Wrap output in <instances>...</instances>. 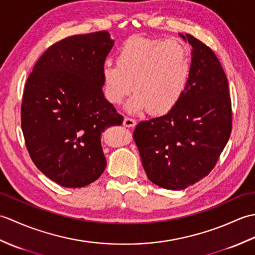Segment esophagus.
Listing matches in <instances>:
<instances>
[{
	"instance_id": "obj_1",
	"label": "esophagus",
	"mask_w": 255,
	"mask_h": 255,
	"mask_svg": "<svg viewBox=\"0 0 255 255\" xmlns=\"http://www.w3.org/2000/svg\"><path fill=\"white\" fill-rule=\"evenodd\" d=\"M123 125L125 127H133V126H136V121L130 117H125Z\"/></svg>"
}]
</instances>
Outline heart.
<instances>
[{
	"label": "heart",
	"mask_w": 255,
	"mask_h": 255,
	"mask_svg": "<svg viewBox=\"0 0 255 255\" xmlns=\"http://www.w3.org/2000/svg\"><path fill=\"white\" fill-rule=\"evenodd\" d=\"M191 71V55L183 41L132 37L119 48L116 64L110 60L103 63V92L107 102L119 105L132 90L134 93L126 105L128 112L148 110L162 115L182 100Z\"/></svg>",
	"instance_id": "heart-1"
}]
</instances>
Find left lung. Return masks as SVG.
I'll return each instance as SVG.
<instances>
[{"mask_svg": "<svg viewBox=\"0 0 255 255\" xmlns=\"http://www.w3.org/2000/svg\"><path fill=\"white\" fill-rule=\"evenodd\" d=\"M180 36L193 47L185 94L172 111L140 122L133 131L148 178L173 191L209 174L232 127L228 80L218 58L192 35Z\"/></svg>", "mask_w": 255, "mask_h": 255, "instance_id": "obj_1", "label": "left lung"}]
</instances>
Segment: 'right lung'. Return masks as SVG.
<instances>
[{
    "mask_svg": "<svg viewBox=\"0 0 255 255\" xmlns=\"http://www.w3.org/2000/svg\"><path fill=\"white\" fill-rule=\"evenodd\" d=\"M114 46L106 30L75 35L48 48L21 102V129L35 165L64 187H83L106 167L102 133L124 117L104 97L103 63Z\"/></svg>",
    "mask_w": 255,
    "mask_h": 255,
    "instance_id": "right-lung-1",
    "label": "right lung"
}]
</instances>
